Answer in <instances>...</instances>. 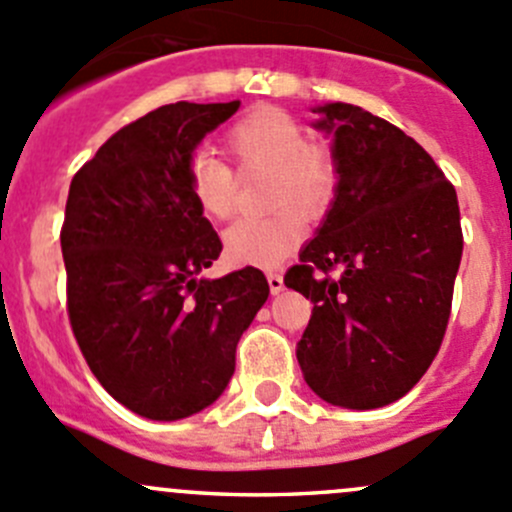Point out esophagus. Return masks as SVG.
I'll use <instances>...</instances> for the list:
<instances>
[{
  "label": "esophagus",
  "instance_id": "obj_1",
  "mask_svg": "<svg viewBox=\"0 0 512 512\" xmlns=\"http://www.w3.org/2000/svg\"><path fill=\"white\" fill-rule=\"evenodd\" d=\"M267 285H270L272 295H277V292H282V287H285V280H282L280 272H267Z\"/></svg>",
  "mask_w": 512,
  "mask_h": 512
}]
</instances>
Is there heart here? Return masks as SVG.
Returning <instances> with one entry per match:
<instances>
[{"label":"heart","instance_id":"heart-1","mask_svg":"<svg viewBox=\"0 0 512 512\" xmlns=\"http://www.w3.org/2000/svg\"><path fill=\"white\" fill-rule=\"evenodd\" d=\"M222 145L240 172H270L267 200L280 207L270 217L232 225L225 235L227 260L252 267L280 265L305 235L299 213L317 220L335 202L342 177L340 160L330 145L307 140L295 117L270 104L242 114L225 132ZM187 190L207 220H227L237 207V177L217 157L202 152L192 157Z\"/></svg>","mask_w":512,"mask_h":512}]
</instances>
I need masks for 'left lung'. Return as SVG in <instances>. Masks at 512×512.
<instances>
[{"label":"left lung","mask_w":512,"mask_h":512,"mask_svg":"<svg viewBox=\"0 0 512 512\" xmlns=\"http://www.w3.org/2000/svg\"><path fill=\"white\" fill-rule=\"evenodd\" d=\"M340 190L285 285L312 302L297 362L340 408L372 410L413 390L443 345L463 257L455 187L388 119L325 104Z\"/></svg>","instance_id":"8db88e82"}]
</instances>
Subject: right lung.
<instances>
[{
    "mask_svg": "<svg viewBox=\"0 0 512 512\" xmlns=\"http://www.w3.org/2000/svg\"><path fill=\"white\" fill-rule=\"evenodd\" d=\"M237 107L165 104L114 132L69 185L59 232L69 325L102 388L142 418L215 403L270 295L257 267L197 280L222 242L192 202L187 165Z\"/></svg>",
    "mask_w": 512,
    "mask_h": 512,
    "instance_id": "1",
    "label": "right lung"
}]
</instances>
